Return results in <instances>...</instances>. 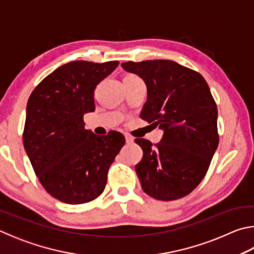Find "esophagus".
<instances>
[{"label": "esophagus", "instance_id": "1", "mask_svg": "<svg viewBox=\"0 0 254 254\" xmlns=\"http://www.w3.org/2000/svg\"><path fill=\"white\" fill-rule=\"evenodd\" d=\"M126 141H127V143H128V144H130V143H132L133 141H134V139H133V136L128 135V134H126Z\"/></svg>", "mask_w": 254, "mask_h": 254}]
</instances>
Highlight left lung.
Wrapping results in <instances>:
<instances>
[{
	"mask_svg": "<svg viewBox=\"0 0 254 254\" xmlns=\"http://www.w3.org/2000/svg\"><path fill=\"white\" fill-rule=\"evenodd\" d=\"M121 66L144 81L141 119L163 131L156 145L135 139L143 151L135 165L141 187L156 200L188 195L206 174L219 144L218 109L200 73L170 60L126 62Z\"/></svg>",
	"mask_w": 254,
	"mask_h": 254,
	"instance_id": "obj_1",
	"label": "left lung"
}]
</instances>
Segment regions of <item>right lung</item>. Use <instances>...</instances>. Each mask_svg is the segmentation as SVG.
I'll return each mask as SVG.
<instances>
[{"instance_id":"1","label":"right lung","mask_w":254,"mask_h":254,"mask_svg":"<svg viewBox=\"0 0 254 254\" xmlns=\"http://www.w3.org/2000/svg\"><path fill=\"white\" fill-rule=\"evenodd\" d=\"M118 65V61L68 62L45 77L27 101L25 152L43 188L63 203L96 199L126 143L122 133L96 135L83 121L95 110L96 85Z\"/></svg>"}]
</instances>
